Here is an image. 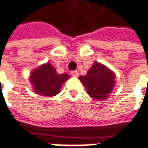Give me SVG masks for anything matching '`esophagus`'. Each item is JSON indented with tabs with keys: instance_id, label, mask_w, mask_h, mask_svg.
Wrapping results in <instances>:
<instances>
[{
	"instance_id": "esophagus-1",
	"label": "esophagus",
	"mask_w": 148,
	"mask_h": 148,
	"mask_svg": "<svg viewBox=\"0 0 148 148\" xmlns=\"http://www.w3.org/2000/svg\"><path fill=\"white\" fill-rule=\"evenodd\" d=\"M70 74H72L73 76H74V77H77V76L79 75V72H78L77 70H73V71H71Z\"/></svg>"
}]
</instances>
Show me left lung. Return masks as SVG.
I'll list each match as a JSON object with an SVG mask.
<instances>
[{
    "mask_svg": "<svg viewBox=\"0 0 148 148\" xmlns=\"http://www.w3.org/2000/svg\"><path fill=\"white\" fill-rule=\"evenodd\" d=\"M115 74L105 65L95 62L84 76L79 79L87 88L88 94L92 98H107L115 84Z\"/></svg>",
    "mask_w": 148,
    "mask_h": 148,
    "instance_id": "left-lung-1",
    "label": "left lung"
}]
</instances>
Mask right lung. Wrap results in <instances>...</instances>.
<instances>
[{
  "label": "right lung",
  "mask_w": 148,
  "mask_h": 148,
  "mask_svg": "<svg viewBox=\"0 0 148 148\" xmlns=\"http://www.w3.org/2000/svg\"><path fill=\"white\" fill-rule=\"evenodd\" d=\"M69 74H59L51 63H47L33 71L30 82L38 94L52 97L58 93L61 85L69 79Z\"/></svg>",
  "instance_id": "obj_1"
}]
</instances>
